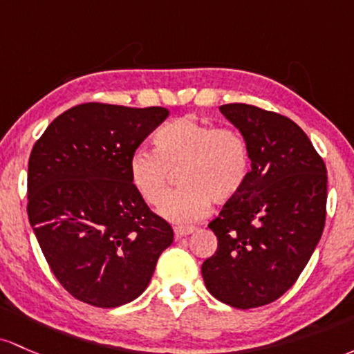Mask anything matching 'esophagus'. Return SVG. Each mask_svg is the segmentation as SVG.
Here are the masks:
<instances>
[{"instance_id": "esophagus-1", "label": "esophagus", "mask_w": 354, "mask_h": 354, "mask_svg": "<svg viewBox=\"0 0 354 354\" xmlns=\"http://www.w3.org/2000/svg\"><path fill=\"white\" fill-rule=\"evenodd\" d=\"M194 232V227H176L174 229V234H176V239H182V237L189 236V234Z\"/></svg>"}]
</instances>
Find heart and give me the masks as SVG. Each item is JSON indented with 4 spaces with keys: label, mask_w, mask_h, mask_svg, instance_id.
<instances>
[{
    "label": "heart",
    "mask_w": 354,
    "mask_h": 354,
    "mask_svg": "<svg viewBox=\"0 0 354 354\" xmlns=\"http://www.w3.org/2000/svg\"><path fill=\"white\" fill-rule=\"evenodd\" d=\"M156 150L138 149L130 156L133 189L147 204L165 196L170 171L181 169L183 189L158 205V214L176 224L204 219L210 202L224 204L242 192L251 176V153L245 138L234 129H216L209 122L182 117L153 135Z\"/></svg>",
    "instance_id": "obj_1"
}]
</instances>
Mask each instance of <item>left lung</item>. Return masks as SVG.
Masks as SVG:
<instances>
[{
    "mask_svg": "<svg viewBox=\"0 0 354 354\" xmlns=\"http://www.w3.org/2000/svg\"><path fill=\"white\" fill-rule=\"evenodd\" d=\"M219 110L248 142L251 176L209 224L217 251L202 277L216 299L252 309L283 296L311 259L326 221L328 174L291 118L245 103Z\"/></svg>",
    "mask_w": 354,
    "mask_h": 354,
    "instance_id": "1",
    "label": "left lung"
}]
</instances>
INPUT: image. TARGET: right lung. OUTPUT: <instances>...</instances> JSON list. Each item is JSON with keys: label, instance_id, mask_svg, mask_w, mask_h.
Instances as JSON below:
<instances>
[{"label": "right lung", "instance_id": "right-lung-1", "mask_svg": "<svg viewBox=\"0 0 354 354\" xmlns=\"http://www.w3.org/2000/svg\"><path fill=\"white\" fill-rule=\"evenodd\" d=\"M162 106L82 103L55 118L28 162V219L71 296L97 308L137 299L174 230L130 182V156L165 120Z\"/></svg>", "mask_w": 354, "mask_h": 354}]
</instances>
